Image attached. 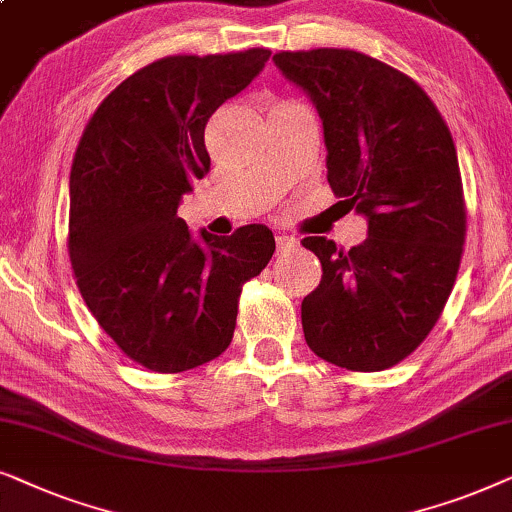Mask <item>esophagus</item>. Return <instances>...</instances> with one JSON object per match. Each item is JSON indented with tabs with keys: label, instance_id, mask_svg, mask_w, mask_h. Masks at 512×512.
Masks as SVG:
<instances>
[{
	"label": "esophagus",
	"instance_id": "obj_1",
	"mask_svg": "<svg viewBox=\"0 0 512 512\" xmlns=\"http://www.w3.org/2000/svg\"><path fill=\"white\" fill-rule=\"evenodd\" d=\"M297 238H292V236H288V234H278L276 236V248H278V252H290V250H295L297 248Z\"/></svg>",
	"mask_w": 512,
	"mask_h": 512
}]
</instances>
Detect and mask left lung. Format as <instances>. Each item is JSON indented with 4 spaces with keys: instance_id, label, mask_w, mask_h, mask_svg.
<instances>
[{
    "instance_id": "obj_1",
    "label": "left lung",
    "mask_w": 512,
    "mask_h": 512,
    "mask_svg": "<svg viewBox=\"0 0 512 512\" xmlns=\"http://www.w3.org/2000/svg\"><path fill=\"white\" fill-rule=\"evenodd\" d=\"M274 60L323 119L332 192L367 217V238L351 250L302 241L323 267L302 302L304 339L337 367L388 370L428 337L459 274L466 201L452 133L417 81L365 53Z\"/></svg>"
}]
</instances>
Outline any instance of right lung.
Here are the masks:
<instances>
[{
    "label": "right lung",
    "instance_id": "obj_1",
    "mask_svg": "<svg viewBox=\"0 0 512 512\" xmlns=\"http://www.w3.org/2000/svg\"><path fill=\"white\" fill-rule=\"evenodd\" d=\"M269 49L166 56L121 81L81 133L70 170L72 274L114 344L152 372L194 370L222 356L238 297L276 250L245 224L194 241L182 194L210 170L208 119L262 72Z\"/></svg>",
    "mask_w": 512,
    "mask_h": 512
}]
</instances>
